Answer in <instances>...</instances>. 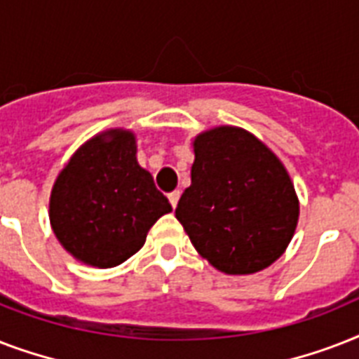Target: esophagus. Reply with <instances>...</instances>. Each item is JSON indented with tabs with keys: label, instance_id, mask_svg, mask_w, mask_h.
Masks as SVG:
<instances>
[{
	"label": "esophagus",
	"instance_id": "34e87169",
	"mask_svg": "<svg viewBox=\"0 0 359 359\" xmlns=\"http://www.w3.org/2000/svg\"><path fill=\"white\" fill-rule=\"evenodd\" d=\"M169 203H171V207L177 208V205H179V199H180V191L179 190H175L169 194Z\"/></svg>",
	"mask_w": 359,
	"mask_h": 359
}]
</instances>
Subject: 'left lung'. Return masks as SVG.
Here are the masks:
<instances>
[{
    "mask_svg": "<svg viewBox=\"0 0 359 359\" xmlns=\"http://www.w3.org/2000/svg\"><path fill=\"white\" fill-rule=\"evenodd\" d=\"M191 184L175 216L197 253L229 276L261 272L294 236L300 203L273 151L238 126L197 134Z\"/></svg>",
    "mask_w": 359,
    "mask_h": 359,
    "instance_id": "8db88e82",
    "label": "left lung"
}]
</instances>
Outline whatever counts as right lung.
Returning a JSON list of instances; mask_svg holds the SVG:
<instances>
[{
    "label": "right lung",
    "mask_w": 359,
    "mask_h": 359,
    "mask_svg": "<svg viewBox=\"0 0 359 359\" xmlns=\"http://www.w3.org/2000/svg\"><path fill=\"white\" fill-rule=\"evenodd\" d=\"M168 197L137 163L135 134L109 128L65 163L50 194V225L59 244L87 266L114 268L137 253Z\"/></svg>",
    "instance_id": "1"
}]
</instances>
